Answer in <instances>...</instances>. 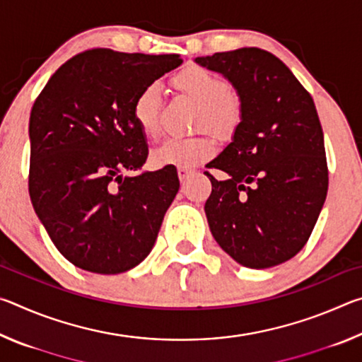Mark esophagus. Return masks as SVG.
<instances>
[{"label":"esophagus","mask_w":362,"mask_h":362,"mask_svg":"<svg viewBox=\"0 0 362 362\" xmlns=\"http://www.w3.org/2000/svg\"><path fill=\"white\" fill-rule=\"evenodd\" d=\"M177 174H179V179H180V182H185L189 175L193 174V169H189V168H179L177 169Z\"/></svg>","instance_id":"34e87169"}]
</instances>
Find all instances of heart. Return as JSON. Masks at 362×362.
I'll use <instances>...</instances> for the list:
<instances>
[{
  "instance_id": "b5f03b06",
  "label": "heart",
  "mask_w": 362,
  "mask_h": 362,
  "mask_svg": "<svg viewBox=\"0 0 362 362\" xmlns=\"http://www.w3.org/2000/svg\"><path fill=\"white\" fill-rule=\"evenodd\" d=\"M180 94L198 105L196 127L209 129L217 136H231L241 121V105L228 93V84L212 71L201 66H189L174 78ZM159 90L155 84L144 88L132 105V116L145 137L156 136ZM216 153V142L206 134L185 139H168L151 151V163L156 168H193L204 163Z\"/></svg>"
}]
</instances>
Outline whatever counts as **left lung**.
I'll use <instances>...</instances> for the list:
<instances>
[{
    "mask_svg": "<svg viewBox=\"0 0 362 362\" xmlns=\"http://www.w3.org/2000/svg\"><path fill=\"white\" fill-rule=\"evenodd\" d=\"M223 75L241 102L231 144L207 164L204 211L212 236L233 260L269 268L298 254L324 206L329 173L315 102L293 73L259 47L196 57Z\"/></svg>",
    "mask_w": 362,
    "mask_h": 362,
    "instance_id": "8db88e82",
    "label": "left lung"
}]
</instances>
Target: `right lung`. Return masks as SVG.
Instances as JSON below:
<instances>
[{"label": "right lung", "mask_w": 362, "mask_h": 362, "mask_svg": "<svg viewBox=\"0 0 362 362\" xmlns=\"http://www.w3.org/2000/svg\"><path fill=\"white\" fill-rule=\"evenodd\" d=\"M180 64L179 54L89 49L66 60L35 100L30 198L54 246L75 267L124 273L155 246L180 182L173 166L140 170L148 146L132 105Z\"/></svg>", "instance_id": "right-lung-1"}]
</instances>
